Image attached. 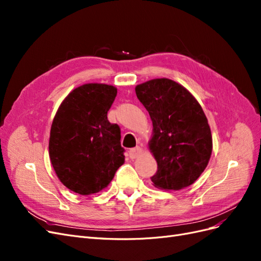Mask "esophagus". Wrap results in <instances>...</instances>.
Returning <instances> with one entry per match:
<instances>
[{
	"label": "esophagus",
	"mask_w": 261,
	"mask_h": 261,
	"mask_svg": "<svg viewBox=\"0 0 261 261\" xmlns=\"http://www.w3.org/2000/svg\"><path fill=\"white\" fill-rule=\"evenodd\" d=\"M141 151H143V150H141L140 147H135V148L129 149L128 152H129V156L132 158V159H136L138 155H140Z\"/></svg>",
	"instance_id": "obj_1"
}]
</instances>
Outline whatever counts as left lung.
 <instances>
[{"label": "left lung", "mask_w": 261, "mask_h": 261, "mask_svg": "<svg viewBox=\"0 0 261 261\" xmlns=\"http://www.w3.org/2000/svg\"><path fill=\"white\" fill-rule=\"evenodd\" d=\"M152 121L149 149L158 164L153 186L178 191L197 180L212 152L208 120L198 101L185 87L155 78L135 88Z\"/></svg>", "instance_id": "obj_1"}]
</instances>
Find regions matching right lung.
<instances>
[{
	"label": "right lung",
	"mask_w": 261,
	"mask_h": 261,
	"mask_svg": "<svg viewBox=\"0 0 261 261\" xmlns=\"http://www.w3.org/2000/svg\"><path fill=\"white\" fill-rule=\"evenodd\" d=\"M116 93L111 85L85 84L67 94L53 118L50 160L62 184L74 193L101 192L125 161L121 129L108 120Z\"/></svg>",
	"instance_id": "add662e5"
}]
</instances>
